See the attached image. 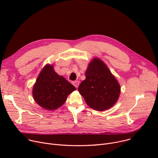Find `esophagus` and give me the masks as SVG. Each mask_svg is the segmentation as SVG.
Wrapping results in <instances>:
<instances>
[{
	"label": "esophagus",
	"instance_id": "34e87169",
	"mask_svg": "<svg viewBox=\"0 0 158 158\" xmlns=\"http://www.w3.org/2000/svg\"><path fill=\"white\" fill-rule=\"evenodd\" d=\"M72 84L73 85L76 87V88L79 86V81H73L72 82Z\"/></svg>",
	"mask_w": 158,
	"mask_h": 158
}]
</instances>
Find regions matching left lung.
<instances>
[{
  "label": "left lung",
  "instance_id": "left-lung-1",
  "mask_svg": "<svg viewBox=\"0 0 158 158\" xmlns=\"http://www.w3.org/2000/svg\"><path fill=\"white\" fill-rule=\"evenodd\" d=\"M78 90L86 104L97 111H104L117 101L120 87L107 66L98 58L89 64Z\"/></svg>",
  "mask_w": 158,
  "mask_h": 158
}]
</instances>
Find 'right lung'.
Masks as SVG:
<instances>
[{
  "mask_svg": "<svg viewBox=\"0 0 158 158\" xmlns=\"http://www.w3.org/2000/svg\"><path fill=\"white\" fill-rule=\"evenodd\" d=\"M75 89L68 81L54 72L52 65L47 64L39 74L32 95L43 108L54 110L64 103L67 96Z\"/></svg>",
  "mask_w": 158,
  "mask_h": 158,
  "instance_id": "1",
  "label": "right lung"
}]
</instances>
